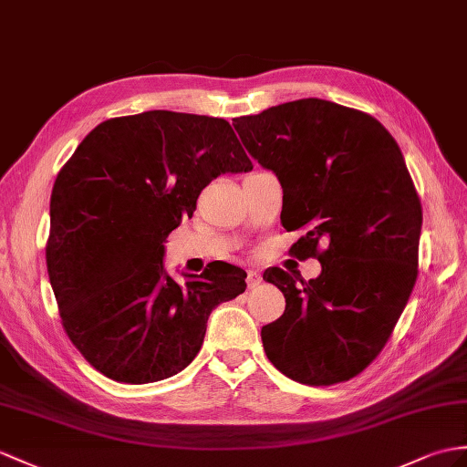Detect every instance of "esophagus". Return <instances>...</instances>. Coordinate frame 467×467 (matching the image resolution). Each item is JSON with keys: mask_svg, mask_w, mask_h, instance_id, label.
<instances>
[{"mask_svg": "<svg viewBox=\"0 0 467 467\" xmlns=\"http://www.w3.org/2000/svg\"><path fill=\"white\" fill-rule=\"evenodd\" d=\"M261 283V273L259 271H254V269H249L247 271V287L249 289H254V287H257Z\"/></svg>", "mask_w": 467, "mask_h": 467, "instance_id": "34e87169", "label": "esophagus"}]
</instances>
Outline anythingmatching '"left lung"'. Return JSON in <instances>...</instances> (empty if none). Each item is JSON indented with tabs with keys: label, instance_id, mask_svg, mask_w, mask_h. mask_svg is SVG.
I'll return each instance as SVG.
<instances>
[{
	"label": "left lung",
	"instance_id": "1",
	"mask_svg": "<svg viewBox=\"0 0 467 467\" xmlns=\"http://www.w3.org/2000/svg\"><path fill=\"white\" fill-rule=\"evenodd\" d=\"M245 150L281 182L291 252L321 275L271 267L285 313L261 328L267 358L291 380L345 382L379 357L418 277L422 203L392 134L367 112L299 99L234 119Z\"/></svg>",
	"mask_w": 467,
	"mask_h": 467
}]
</instances>
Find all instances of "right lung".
<instances>
[{
    "label": "right lung",
    "instance_id": "1",
    "mask_svg": "<svg viewBox=\"0 0 467 467\" xmlns=\"http://www.w3.org/2000/svg\"><path fill=\"white\" fill-rule=\"evenodd\" d=\"M252 168L230 122L172 110L105 120L77 146L51 192L45 257L65 333L90 367L146 384L194 360L210 313L245 291L247 273L213 261L180 285L164 242L213 178Z\"/></svg>",
    "mask_w": 467,
    "mask_h": 467
}]
</instances>
